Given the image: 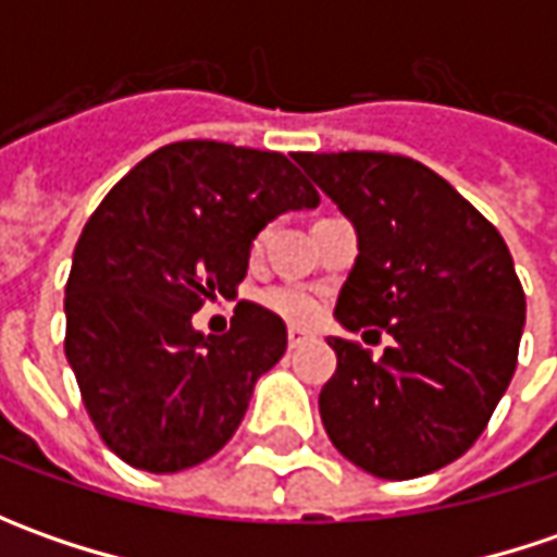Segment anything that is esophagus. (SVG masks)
Wrapping results in <instances>:
<instances>
[{
  "label": "esophagus",
  "instance_id": "1",
  "mask_svg": "<svg viewBox=\"0 0 557 557\" xmlns=\"http://www.w3.org/2000/svg\"><path fill=\"white\" fill-rule=\"evenodd\" d=\"M312 334L307 332V329H288V347L294 350V347H300L304 341H310Z\"/></svg>",
  "mask_w": 557,
  "mask_h": 557
}]
</instances>
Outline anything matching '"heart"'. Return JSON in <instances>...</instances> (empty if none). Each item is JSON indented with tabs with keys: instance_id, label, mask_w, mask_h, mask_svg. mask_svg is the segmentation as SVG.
I'll return each instance as SVG.
<instances>
[{
	"instance_id": "heart-1",
	"label": "heart",
	"mask_w": 557,
	"mask_h": 557,
	"mask_svg": "<svg viewBox=\"0 0 557 557\" xmlns=\"http://www.w3.org/2000/svg\"><path fill=\"white\" fill-rule=\"evenodd\" d=\"M263 242H267V232H260L253 242H250V250L260 253L263 250ZM260 307L269 310L272 315L285 319V322H294V325H310L322 315V294H315L310 288H300V285H272V288L260 290Z\"/></svg>"
}]
</instances>
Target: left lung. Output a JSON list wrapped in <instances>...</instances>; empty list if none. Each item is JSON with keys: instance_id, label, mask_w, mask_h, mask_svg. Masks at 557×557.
<instances>
[{"instance_id": "1", "label": "left lung", "mask_w": 557, "mask_h": 557, "mask_svg": "<svg viewBox=\"0 0 557 557\" xmlns=\"http://www.w3.org/2000/svg\"><path fill=\"white\" fill-rule=\"evenodd\" d=\"M294 161L350 216L359 257L334 315L394 334L374 359L332 337L337 369L319 394L341 456L412 481L465 456L518 366L524 288L496 225L424 163L384 151H297Z\"/></svg>"}]
</instances>
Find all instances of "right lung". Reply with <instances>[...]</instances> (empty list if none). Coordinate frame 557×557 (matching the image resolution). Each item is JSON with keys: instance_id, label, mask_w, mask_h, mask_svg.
Masks as SVG:
<instances>
[{"instance_id": "add662e5", "label": "right lung", "mask_w": 557, "mask_h": 557, "mask_svg": "<svg viewBox=\"0 0 557 557\" xmlns=\"http://www.w3.org/2000/svg\"><path fill=\"white\" fill-rule=\"evenodd\" d=\"M315 203L285 154L213 139L163 145L104 195L74 247L64 354L114 456L173 474L232 440L288 329L250 300L225 334L203 337L191 315L238 294L269 220Z\"/></svg>"}]
</instances>
